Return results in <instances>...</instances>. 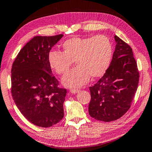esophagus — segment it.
Here are the masks:
<instances>
[{"label": "esophagus", "mask_w": 152, "mask_h": 152, "mask_svg": "<svg viewBox=\"0 0 152 152\" xmlns=\"http://www.w3.org/2000/svg\"><path fill=\"white\" fill-rule=\"evenodd\" d=\"M69 91H70V93L72 94H76L79 92V90H78V89H71Z\"/></svg>", "instance_id": "1"}]
</instances>
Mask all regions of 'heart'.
Segmentation results:
<instances>
[{"instance_id": "obj_1", "label": "heart", "mask_w": 152, "mask_h": 152, "mask_svg": "<svg viewBox=\"0 0 152 152\" xmlns=\"http://www.w3.org/2000/svg\"><path fill=\"white\" fill-rule=\"evenodd\" d=\"M63 52L49 53L50 67L58 74L69 70L74 61L76 67L62 78L64 85L69 88L81 87L93 78L103 76L109 66L112 56V45L104 35L86 38L72 37L63 44Z\"/></svg>"}]
</instances>
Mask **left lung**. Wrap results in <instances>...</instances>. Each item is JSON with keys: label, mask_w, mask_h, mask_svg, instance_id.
<instances>
[{"label": "left lung", "mask_w": 152, "mask_h": 152, "mask_svg": "<svg viewBox=\"0 0 152 152\" xmlns=\"http://www.w3.org/2000/svg\"><path fill=\"white\" fill-rule=\"evenodd\" d=\"M116 45L104 75L90 86L89 114L103 122L122 117L131 107L139 84V73L131 47L114 36Z\"/></svg>", "instance_id": "obj_1"}]
</instances>
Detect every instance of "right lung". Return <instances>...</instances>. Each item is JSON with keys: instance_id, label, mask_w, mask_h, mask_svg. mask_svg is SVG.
Wrapping results in <instances>:
<instances>
[{"instance_id": "1", "label": "right lung", "mask_w": 152, "mask_h": 152, "mask_svg": "<svg viewBox=\"0 0 152 152\" xmlns=\"http://www.w3.org/2000/svg\"><path fill=\"white\" fill-rule=\"evenodd\" d=\"M34 37L20 50L11 69V93L16 106L31 123L50 127L64 118L66 89L58 87L49 61L51 48L63 37Z\"/></svg>"}]
</instances>
